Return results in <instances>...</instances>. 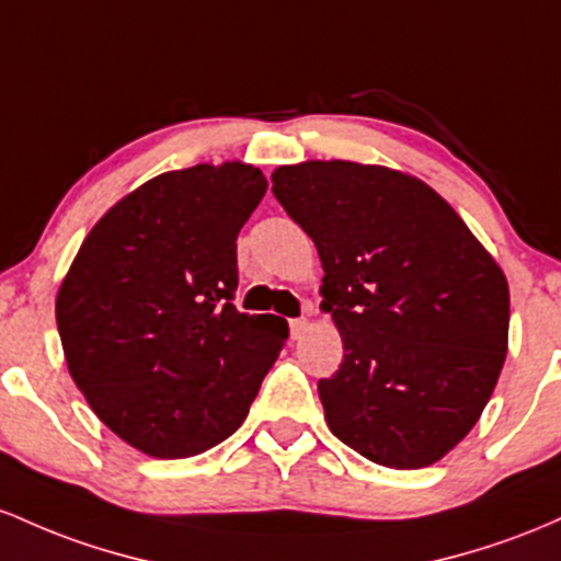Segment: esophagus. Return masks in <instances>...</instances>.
<instances>
[{
	"instance_id": "34e87169",
	"label": "esophagus",
	"mask_w": 561,
	"mask_h": 561,
	"mask_svg": "<svg viewBox=\"0 0 561 561\" xmlns=\"http://www.w3.org/2000/svg\"><path fill=\"white\" fill-rule=\"evenodd\" d=\"M307 325H310V320H307V318H294V320H288V329H291V339H301V336H305Z\"/></svg>"
}]
</instances>
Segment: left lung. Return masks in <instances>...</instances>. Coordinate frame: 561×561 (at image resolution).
I'll use <instances>...</instances> for the list:
<instances>
[{
    "instance_id": "left-lung-1",
    "label": "left lung",
    "mask_w": 561,
    "mask_h": 561,
    "mask_svg": "<svg viewBox=\"0 0 561 561\" xmlns=\"http://www.w3.org/2000/svg\"><path fill=\"white\" fill-rule=\"evenodd\" d=\"M273 193L323 262L320 310L344 360L318 381L329 430L368 461L424 469L482 416L508 350V283L426 182L357 161H301Z\"/></svg>"
}]
</instances>
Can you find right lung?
I'll use <instances>...</instances> for the list:
<instances>
[{
	"mask_svg": "<svg viewBox=\"0 0 561 561\" xmlns=\"http://www.w3.org/2000/svg\"><path fill=\"white\" fill-rule=\"evenodd\" d=\"M264 193L241 161L163 172L98 219L60 283L68 374L145 456L191 458L228 439L286 344V320L232 305L238 232Z\"/></svg>",
	"mask_w": 561,
	"mask_h": 561,
	"instance_id": "add662e5",
	"label": "right lung"
}]
</instances>
